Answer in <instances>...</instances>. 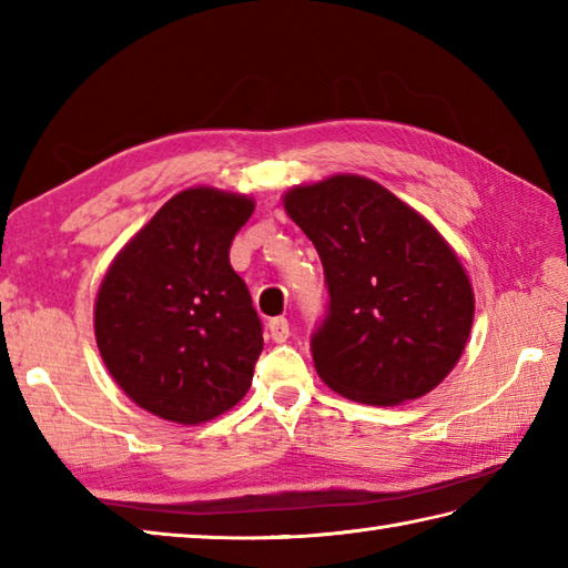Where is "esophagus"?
Returning <instances> with one entry per match:
<instances>
[{"mask_svg": "<svg viewBox=\"0 0 568 568\" xmlns=\"http://www.w3.org/2000/svg\"><path fill=\"white\" fill-rule=\"evenodd\" d=\"M268 336L275 344L287 342V336H291V322H287L285 317H273L268 322Z\"/></svg>", "mask_w": 568, "mask_h": 568, "instance_id": "1", "label": "esophagus"}]
</instances>
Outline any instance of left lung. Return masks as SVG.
<instances>
[{
  "label": "left lung",
  "instance_id": "obj_1",
  "mask_svg": "<svg viewBox=\"0 0 568 568\" xmlns=\"http://www.w3.org/2000/svg\"><path fill=\"white\" fill-rule=\"evenodd\" d=\"M315 244L329 310L312 358L332 390L364 405L427 395L462 358L474 287L425 216L364 175H332L283 195Z\"/></svg>",
  "mask_w": 568,
  "mask_h": 568
}]
</instances>
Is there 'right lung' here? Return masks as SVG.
Wrapping results in <instances>:
<instances>
[{
    "mask_svg": "<svg viewBox=\"0 0 568 568\" xmlns=\"http://www.w3.org/2000/svg\"><path fill=\"white\" fill-rule=\"evenodd\" d=\"M256 210L239 192L187 187L131 236L94 303V339L131 400L175 425H202L251 388L261 320L229 246Z\"/></svg>",
    "mask_w": 568,
    "mask_h": 568,
    "instance_id": "1",
    "label": "right lung"
}]
</instances>
